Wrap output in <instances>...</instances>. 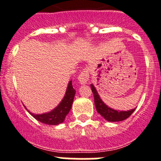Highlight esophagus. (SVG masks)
I'll return each mask as SVG.
<instances>
[{
    "instance_id": "obj_1",
    "label": "esophagus",
    "mask_w": 161,
    "mask_h": 161,
    "mask_svg": "<svg viewBox=\"0 0 161 161\" xmlns=\"http://www.w3.org/2000/svg\"><path fill=\"white\" fill-rule=\"evenodd\" d=\"M89 69L87 68H85L82 70V72L80 73L79 76H78V80H79L80 84L84 85V84H86L89 80Z\"/></svg>"
}]
</instances>
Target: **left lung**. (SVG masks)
Returning <instances> with one entry per match:
<instances>
[{
  "mask_svg": "<svg viewBox=\"0 0 161 161\" xmlns=\"http://www.w3.org/2000/svg\"><path fill=\"white\" fill-rule=\"evenodd\" d=\"M90 87L93 93V97H94V103L97 111L106 120L109 121V122L123 121L130 117L131 114L136 110V108H135V109L127 110V111H119V110H115V109L109 108L102 102L93 84H91Z\"/></svg>",
  "mask_w": 161,
  "mask_h": 161,
  "instance_id": "1",
  "label": "left lung"
}]
</instances>
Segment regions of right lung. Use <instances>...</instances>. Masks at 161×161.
Returning <instances> with one entry per match:
<instances>
[{"mask_svg": "<svg viewBox=\"0 0 161 161\" xmlns=\"http://www.w3.org/2000/svg\"><path fill=\"white\" fill-rule=\"evenodd\" d=\"M75 93H76V90L72 87V80H71L68 83L64 97L57 107L55 108L49 113L42 114H34L31 112L29 113L36 120L44 124L58 125L59 123H62L72 108Z\"/></svg>", "mask_w": 161, "mask_h": 161, "instance_id": "1", "label": "right lung"}]
</instances>
